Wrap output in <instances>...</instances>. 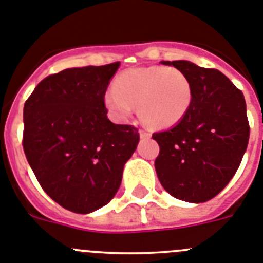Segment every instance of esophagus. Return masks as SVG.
Listing matches in <instances>:
<instances>
[{"mask_svg":"<svg viewBox=\"0 0 263 263\" xmlns=\"http://www.w3.org/2000/svg\"><path fill=\"white\" fill-rule=\"evenodd\" d=\"M139 135H140V138H141V139H148V138H151V134H149V132L144 131V129H140V131H139Z\"/></svg>","mask_w":263,"mask_h":263,"instance_id":"1","label":"esophagus"}]
</instances>
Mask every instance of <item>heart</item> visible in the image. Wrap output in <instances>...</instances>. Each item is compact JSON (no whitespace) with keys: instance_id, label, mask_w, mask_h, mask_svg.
I'll return each mask as SVG.
<instances>
[{"instance_id":"b5f03b06","label":"heart","mask_w":263,"mask_h":263,"mask_svg":"<svg viewBox=\"0 0 263 263\" xmlns=\"http://www.w3.org/2000/svg\"><path fill=\"white\" fill-rule=\"evenodd\" d=\"M192 102L193 87L188 75L164 66L124 70L104 95V106L115 120L127 122L134 107H138L141 122L155 129L179 124L189 112Z\"/></svg>"}]
</instances>
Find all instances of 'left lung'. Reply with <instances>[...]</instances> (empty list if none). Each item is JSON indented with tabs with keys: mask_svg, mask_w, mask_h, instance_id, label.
Wrapping results in <instances>:
<instances>
[{
	"mask_svg": "<svg viewBox=\"0 0 263 263\" xmlns=\"http://www.w3.org/2000/svg\"><path fill=\"white\" fill-rule=\"evenodd\" d=\"M185 72L193 102L179 124L152 135L160 147L155 170L163 188L186 202H205L236 175L249 143L246 102L222 72L188 61H163Z\"/></svg>",
	"mask_w": 263,
	"mask_h": 263,
	"instance_id": "8db88e82",
	"label": "left lung"
}]
</instances>
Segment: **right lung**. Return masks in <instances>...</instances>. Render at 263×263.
Listing matches in <instances>:
<instances>
[{"label":"right lung","instance_id":"obj_1","mask_svg":"<svg viewBox=\"0 0 263 263\" xmlns=\"http://www.w3.org/2000/svg\"><path fill=\"white\" fill-rule=\"evenodd\" d=\"M120 62L66 68L38 83L24 106L25 155L42 189L87 214L116 195L138 128L107 118L104 95Z\"/></svg>","mask_w":263,"mask_h":263}]
</instances>
